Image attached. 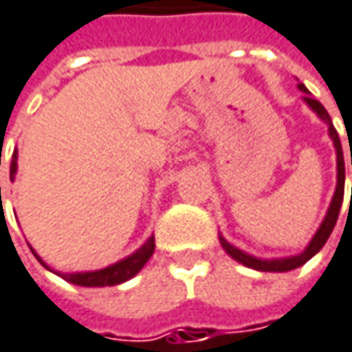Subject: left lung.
I'll use <instances>...</instances> for the list:
<instances>
[{
    "label": "left lung",
    "mask_w": 352,
    "mask_h": 352,
    "mask_svg": "<svg viewBox=\"0 0 352 352\" xmlns=\"http://www.w3.org/2000/svg\"><path fill=\"white\" fill-rule=\"evenodd\" d=\"M299 89L307 94L305 95V101L311 105V109L319 115L322 121H327V125H329V135H331V139H333V143H335V149H337V191H335V195H333V203H331V207H329V213H327L324 221L320 223L317 235H315L313 241L309 243V247H307L300 255H297V257L275 258V261H261V258L251 257V255H247V253L239 251V249H235L233 245H229L225 239L221 237V245L225 247V251H227L231 257L235 258V261H239V263H243L245 267H251V269H257V271L285 273V271H293V269H297V267H300V265H305V263H307L311 257H315L320 249H322V245L327 243V239L331 237V233H333V229H335V225H337L339 211H341V205H342V197H344V159H342V147H341L339 133H337V129H335V125H333L331 117H329V113H327V109L320 105L317 99H313V97L309 95V89H307L302 83H299ZM351 165H352V153H351ZM351 203H352V189H351Z\"/></svg>",
    "instance_id": "left-lung-1"
}]
</instances>
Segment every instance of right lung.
I'll return each instance as SVG.
<instances>
[{"label": "right lung", "mask_w": 352, "mask_h": 352, "mask_svg": "<svg viewBox=\"0 0 352 352\" xmlns=\"http://www.w3.org/2000/svg\"><path fill=\"white\" fill-rule=\"evenodd\" d=\"M17 171V153H13L11 157V165H10V177L13 179ZM1 191V189H0ZM155 251V239L151 237L139 251H135L131 257L123 258L119 263H115L107 269H101V271H91V273H73V275H61L65 280H69L73 285H81V287H113V285H119V283H125L127 279L135 277L143 265L149 261V257L153 255ZM35 255V253H33ZM37 257V255H35ZM39 258V257H37ZM41 261V258H39ZM43 263V261H41ZM45 265V263H43Z\"/></svg>", "instance_id": "obj_1"}]
</instances>
